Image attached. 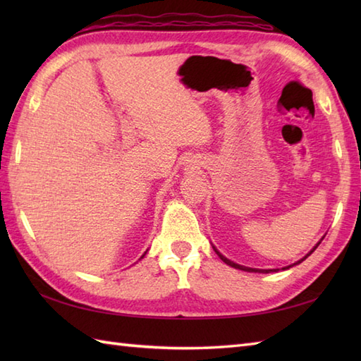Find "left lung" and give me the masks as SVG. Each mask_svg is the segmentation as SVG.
<instances>
[{
	"instance_id": "obj_1",
	"label": "left lung",
	"mask_w": 361,
	"mask_h": 361,
	"mask_svg": "<svg viewBox=\"0 0 361 361\" xmlns=\"http://www.w3.org/2000/svg\"><path fill=\"white\" fill-rule=\"evenodd\" d=\"M321 240H323V239H321ZM321 240L315 245V247H313L312 250H310V252H309V255H305L302 259H299L298 260V262H295L293 265H298V264H301L302 262V260H305V259H307L310 255H312V252L313 251H315L317 250V247H318V245L321 243ZM212 248H214V251H216L217 252V256L221 259V260H224V262L226 264V265H229V267H233V268H237V270H243V271H248V273H273V271H279V268H270V270H262V268H251V267H243V265H239V264H235V262H233V260H229L228 257H225L224 255H221V252L216 248V247H214V245H212ZM293 265H288V267H283L282 268V270H288V268L290 267H293Z\"/></svg>"
}]
</instances>
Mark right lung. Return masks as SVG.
Instances as JSON below:
<instances>
[{"instance_id": "obj_1", "label": "right lung", "mask_w": 361, "mask_h": 361, "mask_svg": "<svg viewBox=\"0 0 361 361\" xmlns=\"http://www.w3.org/2000/svg\"><path fill=\"white\" fill-rule=\"evenodd\" d=\"M144 256H145V252H144V255H142V256H141V259H142V257H144Z\"/></svg>"}]
</instances>
